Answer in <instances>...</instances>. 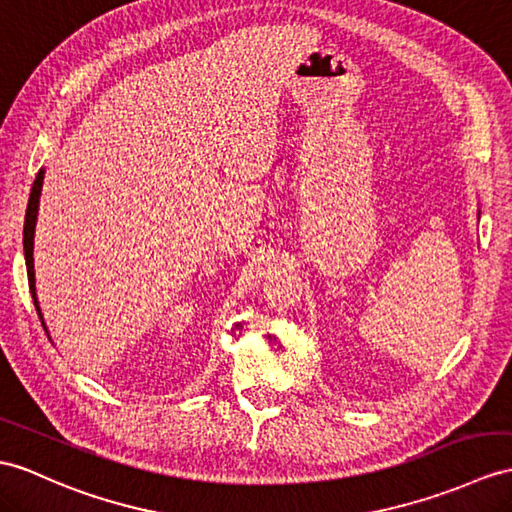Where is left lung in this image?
<instances>
[{
    "label": "left lung",
    "mask_w": 512,
    "mask_h": 512,
    "mask_svg": "<svg viewBox=\"0 0 512 512\" xmlns=\"http://www.w3.org/2000/svg\"><path fill=\"white\" fill-rule=\"evenodd\" d=\"M478 217H480V210H478Z\"/></svg>",
    "instance_id": "left-lung-1"
}]
</instances>
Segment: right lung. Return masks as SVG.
<instances>
[{
  "mask_svg": "<svg viewBox=\"0 0 512 512\" xmlns=\"http://www.w3.org/2000/svg\"><path fill=\"white\" fill-rule=\"evenodd\" d=\"M43 178H45V169L41 167L39 173H36L34 184H32L30 199H28V210H26V223H23V254H26L30 293H32L36 313H39L41 321H43V315H41L39 299H36V280H34V230H36V219H39V202H41V191H43ZM43 328H45V321H43ZM45 332H47V328H45Z\"/></svg>",
  "mask_w": 512,
  "mask_h": 512,
  "instance_id": "add662e5",
  "label": "right lung"
}]
</instances>
